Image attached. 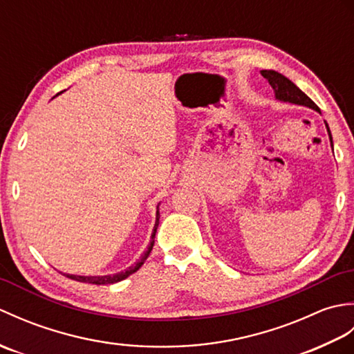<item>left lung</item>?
<instances>
[{
    "label": "left lung",
    "mask_w": 354,
    "mask_h": 354,
    "mask_svg": "<svg viewBox=\"0 0 354 354\" xmlns=\"http://www.w3.org/2000/svg\"><path fill=\"white\" fill-rule=\"evenodd\" d=\"M260 73H261V76L269 82V85L272 86L277 100L292 103V104H298V106H307V108L319 112V108L317 106V104H315V102L310 99V97H307L301 91V89H299L295 84H293L292 80H289L288 77L283 76V74L277 73L274 70H261ZM326 127H327V132H328V137H330V142H332V133H330L327 123H326Z\"/></svg>",
    "instance_id": "8db88e82"
}]
</instances>
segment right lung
Wrapping results in <instances>:
<instances>
[{
  "label": "right lung",
  "instance_id": "obj_1",
  "mask_svg": "<svg viewBox=\"0 0 354 354\" xmlns=\"http://www.w3.org/2000/svg\"><path fill=\"white\" fill-rule=\"evenodd\" d=\"M64 93V91H61ZM59 93V94H61ZM158 207H160V204H158ZM156 207V221H155V227H153V231H152V237H150V243L147 246V250L145 251V254L141 255L140 260L135 263V265L129 266L127 269L122 270V272H117V274H112V275H93V277H84V275H71V274H65V277L71 278V280H76V281H80V283H91V284H114V283H118L124 280V278H127L129 275H132L133 272H137V270L142 266V263H145L149 257L150 251H152L153 248V243H155V234H156V228H158V223H160V208Z\"/></svg>",
  "mask_w": 354,
  "mask_h": 354
}]
</instances>
